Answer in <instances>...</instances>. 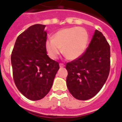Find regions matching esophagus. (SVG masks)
I'll use <instances>...</instances> for the list:
<instances>
[{
  "instance_id": "obj_1",
  "label": "esophagus",
  "mask_w": 122,
  "mask_h": 122,
  "mask_svg": "<svg viewBox=\"0 0 122 122\" xmlns=\"http://www.w3.org/2000/svg\"><path fill=\"white\" fill-rule=\"evenodd\" d=\"M59 65H60V68H63V67H64V66H65V65H64L63 63H60Z\"/></svg>"
}]
</instances>
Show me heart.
I'll return each instance as SVG.
<instances>
[{"label": "heart", "mask_w": 122, "mask_h": 122, "mask_svg": "<svg viewBox=\"0 0 122 122\" xmlns=\"http://www.w3.org/2000/svg\"><path fill=\"white\" fill-rule=\"evenodd\" d=\"M89 36L85 29L71 27L57 31L52 39L46 42V49L50 58L56 59L62 52L69 60H75L85 52Z\"/></svg>", "instance_id": "heart-1"}]
</instances>
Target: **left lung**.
Masks as SVG:
<instances>
[{
  "instance_id": "obj_1",
  "label": "left lung",
  "mask_w": 122,
  "mask_h": 122,
  "mask_svg": "<svg viewBox=\"0 0 122 122\" xmlns=\"http://www.w3.org/2000/svg\"><path fill=\"white\" fill-rule=\"evenodd\" d=\"M110 58L109 43L102 33L96 30L85 52L66 64V86L75 98L85 101L99 92L109 76Z\"/></svg>"
}]
</instances>
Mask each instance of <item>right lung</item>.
Instances as JSON below:
<instances>
[{
	"label": "right lung",
	"mask_w": 122,
	"mask_h": 122,
	"mask_svg": "<svg viewBox=\"0 0 122 122\" xmlns=\"http://www.w3.org/2000/svg\"><path fill=\"white\" fill-rule=\"evenodd\" d=\"M46 25L36 24L18 36L11 55L15 84L31 101L42 99L52 88L59 62L47 55Z\"/></svg>",
	"instance_id": "right-lung-1"
}]
</instances>
